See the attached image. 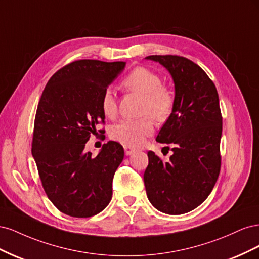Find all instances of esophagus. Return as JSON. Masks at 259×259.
<instances>
[{
    "label": "esophagus",
    "mask_w": 259,
    "mask_h": 259,
    "mask_svg": "<svg viewBox=\"0 0 259 259\" xmlns=\"http://www.w3.org/2000/svg\"><path fill=\"white\" fill-rule=\"evenodd\" d=\"M124 151H125V154H126V155H131V154L134 153L136 150L134 148H131L128 146H124Z\"/></svg>",
    "instance_id": "1"
}]
</instances>
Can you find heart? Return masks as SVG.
Masks as SVG:
<instances>
[{
    "label": "heart",
    "mask_w": 259,
    "mask_h": 259,
    "mask_svg": "<svg viewBox=\"0 0 259 259\" xmlns=\"http://www.w3.org/2000/svg\"><path fill=\"white\" fill-rule=\"evenodd\" d=\"M122 85L125 90L143 95L140 113L149 114L139 119L122 120L114 124L110 130V136L125 146H142L154 130L156 121H164L170 114L174 98L166 86L162 85L158 73L145 67H137L124 77ZM101 111L109 119H113L117 113V103L111 89H107L100 99ZM152 116L150 117V115Z\"/></svg>",
    "instance_id": "1"
}]
</instances>
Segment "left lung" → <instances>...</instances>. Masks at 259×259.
<instances>
[{
  "mask_svg": "<svg viewBox=\"0 0 259 259\" xmlns=\"http://www.w3.org/2000/svg\"><path fill=\"white\" fill-rule=\"evenodd\" d=\"M174 82L171 113L155 140L173 146L169 162L149 151L144 174L147 197L162 213L185 214L213 190L221 170L223 117L215 85L193 61L173 55H152Z\"/></svg>",
  "mask_w": 259,
  "mask_h": 259,
  "instance_id": "obj_1",
  "label": "left lung"
}]
</instances>
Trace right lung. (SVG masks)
Segmentation results:
<instances>
[{
    "label": "right lung",
    "mask_w": 259,
    "mask_h": 259,
    "mask_svg": "<svg viewBox=\"0 0 259 259\" xmlns=\"http://www.w3.org/2000/svg\"><path fill=\"white\" fill-rule=\"evenodd\" d=\"M125 65L73 61L51 77L38 101L32 155L49 199L66 215L91 217L111 201L112 180L124 149L108 142L94 156L85 151V145L105 122L101 96Z\"/></svg>",
    "instance_id": "right-lung-1"
}]
</instances>
